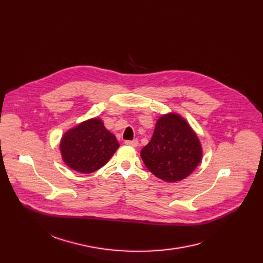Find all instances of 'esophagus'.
Instances as JSON below:
<instances>
[{
    "instance_id": "obj_1",
    "label": "esophagus",
    "mask_w": 263,
    "mask_h": 263,
    "mask_svg": "<svg viewBox=\"0 0 263 263\" xmlns=\"http://www.w3.org/2000/svg\"><path fill=\"white\" fill-rule=\"evenodd\" d=\"M124 144L128 145V146H131V147H137V146H139V141H137V140L126 141V142H124Z\"/></svg>"
}]
</instances>
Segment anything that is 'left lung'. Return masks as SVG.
Returning a JSON list of instances; mask_svg holds the SVG:
<instances>
[{"label":"left lung","mask_w":263,"mask_h":263,"mask_svg":"<svg viewBox=\"0 0 263 263\" xmlns=\"http://www.w3.org/2000/svg\"><path fill=\"white\" fill-rule=\"evenodd\" d=\"M202 155L196 132L184 117L175 112L157 119L153 137L141 151L146 167L170 183L189 177L201 162Z\"/></svg>","instance_id":"8db88e82"}]
</instances>
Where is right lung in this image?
Segmentation results:
<instances>
[{
	"instance_id": "add662e5",
	"label": "right lung",
	"mask_w": 263,
	"mask_h": 263,
	"mask_svg": "<svg viewBox=\"0 0 263 263\" xmlns=\"http://www.w3.org/2000/svg\"><path fill=\"white\" fill-rule=\"evenodd\" d=\"M118 148L116 136L104 127L99 117L86 119L68 129L60 142L64 163L82 174H90L104 166Z\"/></svg>"
}]
</instances>
